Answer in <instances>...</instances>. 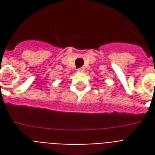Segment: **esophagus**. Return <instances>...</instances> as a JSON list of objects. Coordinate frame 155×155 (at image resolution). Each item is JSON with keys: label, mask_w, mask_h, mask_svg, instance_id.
Returning a JSON list of instances; mask_svg holds the SVG:
<instances>
[{"label": "esophagus", "mask_w": 155, "mask_h": 155, "mask_svg": "<svg viewBox=\"0 0 155 155\" xmlns=\"http://www.w3.org/2000/svg\"><path fill=\"white\" fill-rule=\"evenodd\" d=\"M78 71H79V72H84V67H81L80 68V69H78Z\"/></svg>", "instance_id": "obj_1"}]
</instances>
